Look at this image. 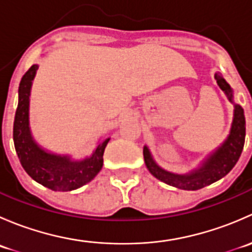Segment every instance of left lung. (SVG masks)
<instances>
[{"mask_svg":"<svg viewBox=\"0 0 252 252\" xmlns=\"http://www.w3.org/2000/svg\"><path fill=\"white\" fill-rule=\"evenodd\" d=\"M220 90L233 103V121L227 139L200 162L196 168L188 173H173L162 168L152 157L149 147L144 146V159L149 172L161 182L183 190H199L225 177L238 162L245 142V116L240 105L234 102V93L220 73H215Z\"/></svg>","mask_w":252,"mask_h":252,"instance_id":"obj_1","label":"left lung"}]
</instances>
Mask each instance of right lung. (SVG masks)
Instances as JSON below:
<instances>
[{"label": "right lung", "mask_w": 252, "mask_h": 252, "mask_svg": "<svg viewBox=\"0 0 252 252\" xmlns=\"http://www.w3.org/2000/svg\"><path fill=\"white\" fill-rule=\"evenodd\" d=\"M37 69L39 65L32 64L20 80L13 124L14 147L23 168L35 182L55 191H70L88 184L101 171L103 152L111 138L98 140L93 154L80 159L40 146L32 136L29 121L30 94Z\"/></svg>", "instance_id": "right-lung-1"}]
</instances>
